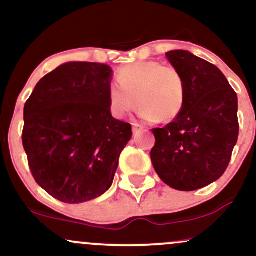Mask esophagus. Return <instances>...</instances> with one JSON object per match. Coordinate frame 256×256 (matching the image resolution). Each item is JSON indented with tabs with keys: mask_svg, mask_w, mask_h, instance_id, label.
Segmentation results:
<instances>
[{
	"mask_svg": "<svg viewBox=\"0 0 256 256\" xmlns=\"http://www.w3.org/2000/svg\"><path fill=\"white\" fill-rule=\"evenodd\" d=\"M144 130V128H143L142 125L140 124H132V131H134V134H138V132L143 131Z\"/></svg>",
	"mask_w": 256,
	"mask_h": 256,
	"instance_id": "obj_1",
	"label": "esophagus"
}]
</instances>
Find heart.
<instances>
[{
    "label": "heart",
    "instance_id": "heart-1",
    "mask_svg": "<svg viewBox=\"0 0 256 256\" xmlns=\"http://www.w3.org/2000/svg\"><path fill=\"white\" fill-rule=\"evenodd\" d=\"M118 83L108 88L110 113L122 119L136 107L146 122H171L184 106L185 85L176 67L158 61H138L122 67L116 73Z\"/></svg>",
    "mask_w": 256,
    "mask_h": 256
}]
</instances>
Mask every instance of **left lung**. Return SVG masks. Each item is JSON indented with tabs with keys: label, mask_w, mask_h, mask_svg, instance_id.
<instances>
[{
	"label": "left lung",
	"mask_w": 256,
	"mask_h": 256,
	"mask_svg": "<svg viewBox=\"0 0 256 256\" xmlns=\"http://www.w3.org/2000/svg\"><path fill=\"white\" fill-rule=\"evenodd\" d=\"M166 56L184 79L180 114L152 128L150 158L164 183L180 192L207 186L224 174L238 138L237 95L213 64L186 50Z\"/></svg>",
	"instance_id": "8db88e82"
}]
</instances>
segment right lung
<instances>
[{
  "label": "right lung",
  "instance_id": "add662e5",
  "mask_svg": "<svg viewBox=\"0 0 256 256\" xmlns=\"http://www.w3.org/2000/svg\"><path fill=\"white\" fill-rule=\"evenodd\" d=\"M112 73L104 64H64L38 82L25 104L22 146L31 173L64 204L107 192L132 137L131 125L112 116Z\"/></svg>",
  "mask_w": 256,
  "mask_h": 256
}]
</instances>
